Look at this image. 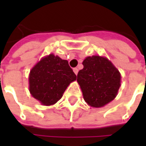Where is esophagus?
<instances>
[{
	"instance_id": "esophagus-1",
	"label": "esophagus",
	"mask_w": 146,
	"mask_h": 146,
	"mask_svg": "<svg viewBox=\"0 0 146 146\" xmlns=\"http://www.w3.org/2000/svg\"><path fill=\"white\" fill-rule=\"evenodd\" d=\"M73 72L75 73V74H77L78 73V69L77 68H73Z\"/></svg>"
}]
</instances>
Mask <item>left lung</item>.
Returning <instances> with one entry per match:
<instances>
[{
  "label": "left lung",
  "mask_w": 146,
  "mask_h": 146,
  "mask_svg": "<svg viewBox=\"0 0 146 146\" xmlns=\"http://www.w3.org/2000/svg\"><path fill=\"white\" fill-rule=\"evenodd\" d=\"M78 72L77 82L85 102L93 107H102L113 101L120 86V73L107 58H86Z\"/></svg>",
  "instance_id": "1"
}]
</instances>
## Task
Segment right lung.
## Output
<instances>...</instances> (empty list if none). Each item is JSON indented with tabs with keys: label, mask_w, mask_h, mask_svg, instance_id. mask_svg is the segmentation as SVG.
<instances>
[{
	"label": "right lung",
	"mask_w": 146,
	"mask_h": 146,
	"mask_svg": "<svg viewBox=\"0 0 146 146\" xmlns=\"http://www.w3.org/2000/svg\"><path fill=\"white\" fill-rule=\"evenodd\" d=\"M76 79L68 61L51 54L30 71V92L41 104L51 106L62 97L67 87Z\"/></svg>",
	"instance_id": "1"
}]
</instances>
